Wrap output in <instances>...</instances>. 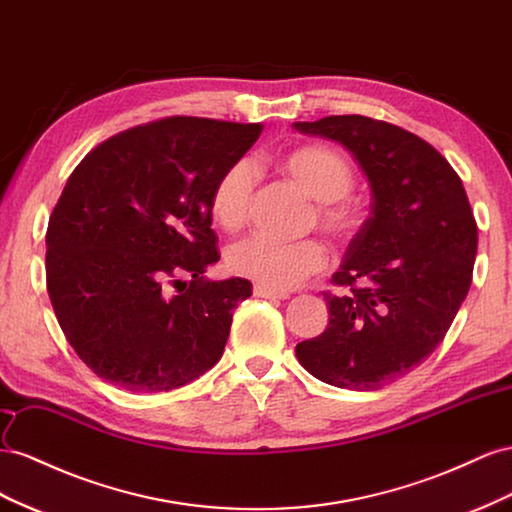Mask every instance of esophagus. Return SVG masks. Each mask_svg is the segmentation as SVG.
Listing matches in <instances>:
<instances>
[{
    "label": "esophagus",
    "mask_w": 512,
    "mask_h": 512,
    "mask_svg": "<svg viewBox=\"0 0 512 512\" xmlns=\"http://www.w3.org/2000/svg\"><path fill=\"white\" fill-rule=\"evenodd\" d=\"M253 294L257 298H266V300H287L289 298V294H285V291H272V289H266V287H261V285H255Z\"/></svg>",
    "instance_id": "obj_1"
}]
</instances>
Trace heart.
<instances>
[{
    "mask_svg": "<svg viewBox=\"0 0 512 512\" xmlns=\"http://www.w3.org/2000/svg\"><path fill=\"white\" fill-rule=\"evenodd\" d=\"M279 167L306 195L317 199L313 221L328 236L337 240L354 236L362 225V208L349 195L354 167L343 152L330 145L306 143L285 152ZM253 191L255 171L248 160H236L218 175L210 195V212L216 225L225 231H238L248 218ZM326 264L328 251L317 240L285 244L251 236L227 248V266L233 274L272 291L294 289L324 270Z\"/></svg>",
    "mask_w": 512,
    "mask_h": 512,
    "instance_id": "1",
    "label": "heart"
}]
</instances>
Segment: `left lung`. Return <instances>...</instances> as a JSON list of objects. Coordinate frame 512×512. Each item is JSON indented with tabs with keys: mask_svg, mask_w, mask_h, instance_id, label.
I'll return each instance as SVG.
<instances>
[{
	"mask_svg": "<svg viewBox=\"0 0 512 512\" xmlns=\"http://www.w3.org/2000/svg\"><path fill=\"white\" fill-rule=\"evenodd\" d=\"M352 152L371 186V216L326 291L330 321L296 345L313 377L377 390L425 362L472 285L478 227L457 171L431 143L364 115L296 122Z\"/></svg>",
	"mask_w": 512,
	"mask_h": 512,
	"instance_id": "obj_1",
	"label": "left lung"
}]
</instances>
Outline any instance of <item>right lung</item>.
Instances as JSON below:
<instances>
[{"instance_id": "right-lung-1", "label": "right lung", "mask_w": 512, "mask_h": 512, "mask_svg": "<svg viewBox=\"0 0 512 512\" xmlns=\"http://www.w3.org/2000/svg\"><path fill=\"white\" fill-rule=\"evenodd\" d=\"M261 128L165 118L102 141L70 173L49 218L47 289L68 343L105 382L167 392L221 360L253 285L203 276L221 257L210 195Z\"/></svg>"}]
</instances>
